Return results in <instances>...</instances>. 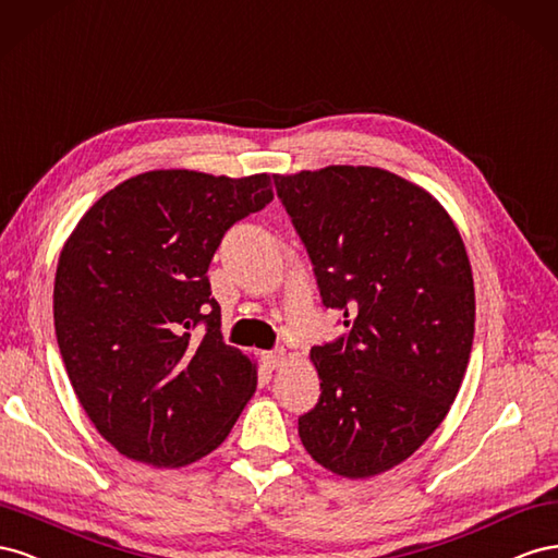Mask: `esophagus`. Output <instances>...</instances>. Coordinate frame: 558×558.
Returning a JSON list of instances; mask_svg holds the SVG:
<instances>
[{
	"instance_id": "34e87169",
	"label": "esophagus",
	"mask_w": 558,
	"mask_h": 558,
	"mask_svg": "<svg viewBox=\"0 0 558 558\" xmlns=\"http://www.w3.org/2000/svg\"><path fill=\"white\" fill-rule=\"evenodd\" d=\"M288 360V353H284L282 348H278V350H268V353H264V362H266V367L268 369H278V367H282V362Z\"/></svg>"
}]
</instances>
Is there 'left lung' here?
<instances>
[{
	"mask_svg": "<svg viewBox=\"0 0 558 558\" xmlns=\"http://www.w3.org/2000/svg\"><path fill=\"white\" fill-rule=\"evenodd\" d=\"M348 333L315 345L320 402L299 418L315 463L369 480L416 453L456 400L472 353L474 280L451 215L400 174L327 166L274 174Z\"/></svg>",
	"mask_w": 558,
	"mask_h": 558,
	"instance_id": "8db88e82",
	"label": "left lung"
}]
</instances>
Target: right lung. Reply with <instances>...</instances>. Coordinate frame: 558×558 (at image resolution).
Masks as SVG:
<instances>
[{"instance_id":"1","label":"right lung","mask_w":558,"mask_h":558,"mask_svg":"<svg viewBox=\"0 0 558 558\" xmlns=\"http://www.w3.org/2000/svg\"><path fill=\"white\" fill-rule=\"evenodd\" d=\"M270 201L266 172L149 170L95 201L62 245L58 348L86 416L121 456L196 463L257 390V364L221 341L208 266L227 229ZM198 322L201 340L190 337Z\"/></svg>"}]
</instances>
